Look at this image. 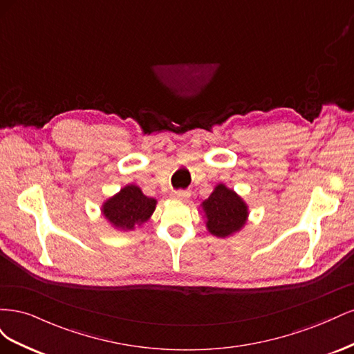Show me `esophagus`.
<instances>
[{"label":"esophagus","mask_w":354,"mask_h":354,"mask_svg":"<svg viewBox=\"0 0 354 354\" xmlns=\"http://www.w3.org/2000/svg\"><path fill=\"white\" fill-rule=\"evenodd\" d=\"M190 196L189 192L186 190H174L171 192V198L176 199V201H187V198Z\"/></svg>","instance_id":"esophagus-1"}]
</instances>
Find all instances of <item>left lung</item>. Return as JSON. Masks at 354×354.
<instances>
[{
	"mask_svg": "<svg viewBox=\"0 0 354 354\" xmlns=\"http://www.w3.org/2000/svg\"><path fill=\"white\" fill-rule=\"evenodd\" d=\"M207 230L216 238H229L241 232L250 217V208L241 195L218 183L201 205Z\"/></svg>",
	"mask_w": 354,
	"mask_h": 354,
	"instance_id": "obj_1",
	"label": "left lung"
}]
</instances>
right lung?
<instances>
[{"mask_svg":"<svg viewBox=\"0 0 354 354\" xmlns=\"http://www.w3.org/2000/svg\"><path fill=\"white\" fill-rule=\"evenodd\" d=\"M158 201L146 196L136 185L124 186L102 203L100 214L118 232H131L151 220Z\"/></svg>","mask_w":354,"mask_h":354,"instance_id":"add662e5","label":"right lung"}]
</instances>
